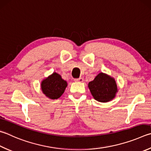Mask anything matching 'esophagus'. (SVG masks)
<instances>
[{
    "instance_id": "34e87169",
    "label": "esophagus",
    "mask_w": 151,
    "mask_h": 151,
    "mask_svg": "<svg viewBox=\"0 0 151 151\" xmlns=\"http://www.w3.org/2000/svg\"><path fill=\"white\" fill-rule=\"evenodd\" d=\"M75 81L76 83H83L84 81V79L83 78H76L75 79Z\"/></svg>"
}]
</instances>
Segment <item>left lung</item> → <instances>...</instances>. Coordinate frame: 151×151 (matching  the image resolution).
<instances>
[{
	"mask_svg": "<svg viewBox=\"0 0 151 151\" xmlns=\"http://www.w3.org/2000/svg\"><path fill=\"white\" fill-rule=\"evenodd\" d=\"M93 98L100 102H108L116 97L118 92L115 78L106 73H100L88 84Z\"/></svg>",
	"mask_w": 151,
	"mask_h": 151,
	"instance_id": "obj_1",
	"label": "left lung"
}]
</instances>
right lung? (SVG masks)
<instances>
[{"label":"right lung","mask_w":151,"mask_h":151,"mask_svg":"<svg viewBox=\"0 0 151 151\" xmlns=\"http://www.w3.org/2000/svg\"><path fill=\"white\" fill-rule=\"evenodd\" d=\"M67 85V82L63 79L59 74L54 72L42 81L41 89L46 97L57 100L63 94Z\"/></svg>","instance_id":"obj_1"}]
</instances>
